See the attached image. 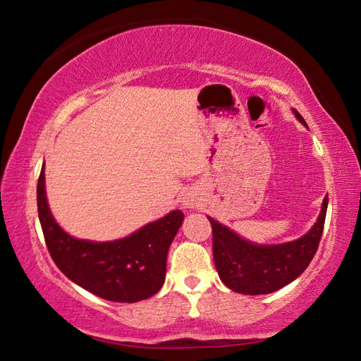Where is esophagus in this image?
I'll return each mask as SVG.
<instances>
[{
  "label": "esophagus",
  "mask_w": 361,
  "mask_h": 361,
  "mask_svg": "<svg viewBox=\"0 0 361 361\" xmlns=\"http://www.w3.org/2000/svg\"><path fill=\"white\" fill-rule=\"evenodd\" d=\"M181 204H183V208H186V209H194V208H197V206H198L197 197H194L192 194H188L181 200Z\"/></svg>",
  "instance_id": "34e87169"
}]
</instances>
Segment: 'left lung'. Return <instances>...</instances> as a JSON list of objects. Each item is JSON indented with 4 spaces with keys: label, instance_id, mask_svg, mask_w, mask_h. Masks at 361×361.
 Wrapping results in <instances>:
<instances>
[{
    "label": "left lung",
    "instance_id": "8db88e82",
    "mask_svg": "<svg viewBox=\"0 0 361 361\" xmlns=\"http://www.w3.org/2000/svg\"><path fill=\"white\" fill-rule=\"evenodd\" d=\"M307 127L304 118L291 109ZM327 212V195L315 224L299 239L255 243L208 216L212 225V255L221 282L235 293L267 295L288 286L304 273L318 250Z\"/></svg>",
    "mask_w": 361,
    "mask_h": 361
}]
</instances>
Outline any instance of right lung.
Wrapping results in <instances>:
<instances>
[{
	"instance_id": "add662e5",
	"label": "right lung",
	"mask_w": 361,
	"mask_h": 361,
	"mask_svg": "<svg viewBox=\"0 0 361 361\" xmlns=\"http://www.w3.org/2000/svg\"><path fill=\"white\" fill-rule=\"evenodd\" d=\"M38 219L54 264L68 279L106 301L137 302L157 295L166 279L169 247L185 219L180 209L116 240L78 239L57 224L44 186L37 185Z\"/></svg>"
}]
</instances>
